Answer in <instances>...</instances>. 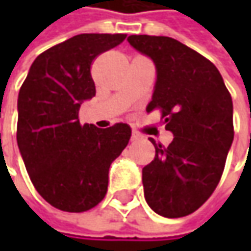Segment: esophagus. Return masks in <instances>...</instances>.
<instances>
[{
  "label": "esophagus",
  "instance_id": "1",
  "mask_svg": "<svg viewBox=\"0 0 251 251\" xmlns=\"http://www.w3.org/2000/svg\"><path fill=\"white\" fill-rule=\"evenodd\" d=\"M141 138V134L138 131H132V134H131V141H138Z\"/></svg>",
  "mask_w": 251,
  "mask_h": 251
}]
</instances>
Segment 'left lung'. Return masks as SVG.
I'll return each mask as SVG.
<instances>
[{
    "instance_id": "obj_1",
    "label": "left lung",
    "mask_w": 251,
    "mask_h": 251,
    "mask_svg": "<svg viewBox=\"0 0 251 251\" xmlns=\"http://www.w3.org/2000/svg\"><path fill=\"white\" fill-rule=\"evenodd\" d=\"M128 43L156 65V85L147 111L160 110L175 138H153L155 158L142 169L145 200L156 214L186 217L217 188L233 141L232 96L217 67L166 36L132 34Z\"/></svg>"
}]
</instances>
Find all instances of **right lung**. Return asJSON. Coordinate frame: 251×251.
<instances>
[{
	"mask_svg": "<svg viewBox=\"0 0 251 251\" xmlns=\"http://www.w3.org/2000/svg\"><path fill=\"white\" fill-rule=\"evenodd\" d=\"M127 37L82 33L55 44L32 64L18 98L16 141L37 193L54 208L83 212L107 193L111 162L127 147L131 128L79 123L83 100L96 95L93 60Z\"/></svg>",
	"mask_w": 251,
	"mask_h": 251,
	"instance_id": "obj_1",
	"label": "right lung"
}]
</instances>
